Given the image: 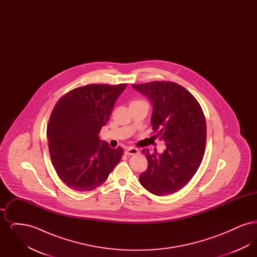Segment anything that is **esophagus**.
I'll list each match as a JSON object with an SVG mask.
<instances>
[{"mask_svg":"<svg viewBox=\"0 0 257 257\" xmlns=\"http://www.w3.org/2000/svg\"><path fill=\"white\" fill-rule=\"evenodd\" d=\"M125 153L127 155H136V154L139 153V150L137 148H134V147H129L125 150Z\"/></svg>","mask_w":257,"mask_h":257,"instance_id":"obj_1","label":"esophagus"}]
</instances>
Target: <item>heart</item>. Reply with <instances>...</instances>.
I'll use <instances>...</instances> for the list:
<instances>
[{
	"instance_id": "heart-1",
	"label": "heart",
	"mask_w": 257,
	"mask_h": 257,
	"mask_svg": "<svg viewBox=\"0 0 257 257\" xmlns=\"http://www.w3.org/2000/svg\"><path fill=\"white\" fill-rule=\"evenodd\" d=\"M140 101H142V100H140ZM134 102H138V101H134Z\"/></svg>"
}]
</instances>
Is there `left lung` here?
Wrapping results in <instances>:
<instances>
[{
	"label": "left lung",
	"instance_id": "8db88e82",
	"mask_svg": "<svg viewBox=\"0 0 257 257\" xmlns=\"http://www.w3.org/2000/svg\"><path fill=\"white\" fill-rule=\"evenodd\" d=\"M153 106V137L166 143L159 154L144 149L148 162L140 182L156 196L171 195L188 183L198 170L206 145V121L194 95L173 82L154 81L133 85Z\"/></svg>",
	"mask_w": 257,
	"mask_h": 257
}]
</instances>
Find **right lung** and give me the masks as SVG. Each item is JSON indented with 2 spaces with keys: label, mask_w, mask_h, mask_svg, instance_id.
I'll list each match as a JSON object with an SVG mask.
<instances>
[{
  "label": "right lung",
  "mask_w": 257,
  "mask_h": 257,
  "mask_svg": "<svg viewBox=\"0 0 257 257\" xmlns=\"http://www.w3.org/2000/svg\"><path fill=\"white\" fill-rule=\"evenodd\" d=\"M126 86L91 84L74 88L52 111L47 127L50 156L61 181L72 190H94L121 159L122 148H110L98 135Z\"/></svg>",
  "instance_id": "add662e5"
}]
</instances>
